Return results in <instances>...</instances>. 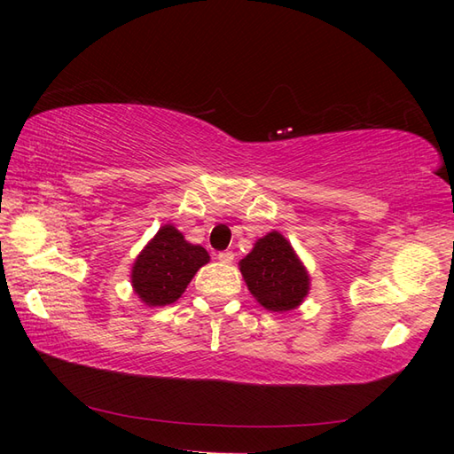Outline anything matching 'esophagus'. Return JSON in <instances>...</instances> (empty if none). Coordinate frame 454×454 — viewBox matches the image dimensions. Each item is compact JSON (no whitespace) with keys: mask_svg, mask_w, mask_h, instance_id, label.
I'll use <instances>...</instances> for the list:
<instances>
[{"mask_svg":"<svg viewBox=\"0 0 454 454\" xmlns=\"http://www.w3.org/2000/svg\"><path fill=\"white\" fill-rule=\"evenodd\" d=\"M218 262L224 263V265H230L234 262V254L232 252H220L218 254Z\"/></svg>","mask_w":454,"mask_h":454,"instance_id":"34e87169","label":"esophagus"}]
</instances>
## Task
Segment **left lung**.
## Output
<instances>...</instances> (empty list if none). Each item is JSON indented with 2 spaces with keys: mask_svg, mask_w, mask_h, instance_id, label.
I'll list each match as a JSON object with an SVG mask.
<instances>
[{
  "mask_svg": "<svg viewBox=\"0 0 454 454\" xmlns=\"http://www.w3.org/2000/svg\"><path fill=\"white\" fill-rule=\"evenodd\" d=\"M255 301L269 312H291L310 293V275L291 242L273 230L238 263Z\"/></svg>",
  "mask_w": 454,
  "mask_h": 454,
  "instance_id": "1",
  "label": "left lung"
}]
</instances>
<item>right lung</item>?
Returning <instances> with one entry per match:
<instances>
[{
    "instance_id": "obj_1",
    "label": "right lung",
    "mask_w": 454,
    "mask_h": 454,
    "mask_svg": "<svg viewBox=\"0 0 454 454\" xmlns=\"http://www.w3.org/2000/svg\"><path fill=\"white\" fill-rule=\"evenodd\" d=\"M208 262L210 255L205 247L189 244L176 226L166 224L134 259L132 291L150 308L173 304Z\"/></svg>"
}]
</instances>
